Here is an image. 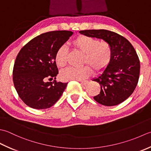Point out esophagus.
Returning a JSON list of instances; mask_svg holds the SVG:
<instances>
[{"label":"esophagus","mask_w":151,"mask_h":151,"mask_svg":"<svg viewBox=\"0 0 151 151\" xmlns=\"http://www.w3.org/2000/svg\"><path fill=\"white\" fill-rule=\"evenodd\" d=\"M78 81H79L80 83H81V85H87L88 84V81H87V80H84V81H81V80H78Z\"/></svg>","instance_id":"obj_1"}]
</instances>
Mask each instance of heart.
Returning <instances> with one entry per match:
<instances>
[{
  "instance_id": "1",
  "label": "heart",
  "mask_w": 151,
  "mask_h": 151,
  "mask_svg": "<svg viewBox=\"0 0 151 151\" xmlns=\"http://www.w3.org/2000/svg\"><path fill=\"white\" fill-rule=\"evenodd\" d=\"M72 44L76 50L83 53V64L89 65L94 71H102L110 63L112 51L110 45L107 42L99 41L93 37L81 35L73 40ZM67 56V47L65 45L60 46L55 56V63L58 67H64L66 65ZM89 66L86 65L79 68H67L60 72V78L65 81L87 78L92 73L91 67Z\"/></svg>"
}]
</instances>
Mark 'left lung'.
I'll list each match as a JSON object with an SVG mask.
<instances>
[{
	"label": "left lung",
	"instance_id": "obj_1",
	"mask_svg": "<svg viewBox=\"0 0 151 151\" xmlns=\"http://www.w3.org/2000/svg\"><path fill=\"white\" fill-rule=\"evenodd\" d=\"M79 33L102 39L110 45L112 51L108 66L93 79L101 86L100 94L94 99L106 106L122 103L133 93L139 80L140 63L135 49L124 37L107 30H85Z\"/></svg>",
	"mask_w": 151,
	"mask_h": 151
}]
</instances>
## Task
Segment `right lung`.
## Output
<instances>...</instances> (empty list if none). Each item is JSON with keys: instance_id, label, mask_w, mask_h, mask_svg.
I'll list each match as a JSON object with an SVG mask.
<instances>
[{"instance_id": "1", "label": "right lung", "mask_w": 151, "mask_h": 151, "mask_svg": "<svg viewBox=\"0 0 151 151\" xmlns=\"http://www.w3.org/2000/svg\"><path fill=\"white\" fill-rule=\"evenodd\" d=\"M73 34L68 30L43 33L19 52L14 66L13 81L18 95L27 106L36 109L50 108L62 96L68 83L45 81L56 79L58 70L55 53Z\"/></svg>"}]
</instances>
